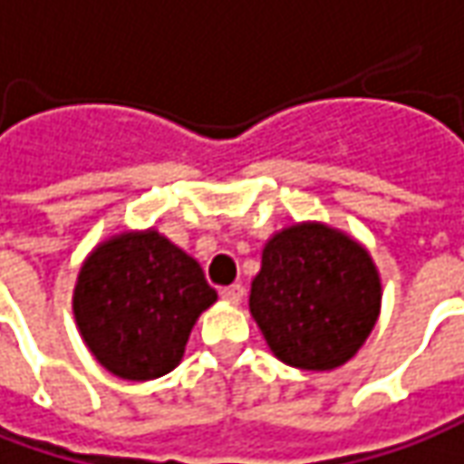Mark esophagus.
<instances>
[{
  "label": "esophagus",
  "mask_w": 464,
  "mask_h": 464,
  "mask_svg": "<svg viewBox=\"0 0 464 464\" xmlns=\"http://www.w3.org/2000/svg\"><path fill=\"white\" fill-rule=\"evenodd\" d=\"M244 285H228V287H223L220 290V297L223 300H228V303H241V297H244Z\"/></svg>",
  "instance_id": "1"
}]
</instances>
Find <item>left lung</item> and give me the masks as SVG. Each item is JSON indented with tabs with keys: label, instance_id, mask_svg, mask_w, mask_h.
<instances>
[{
	"label": "left lung",
	"instance_id": "obj_1",
	"mask_svg": "<svg viewBox=\"0 0 464 464\" xmlns=\"http://www.w3.org/2000/svg\"><path fill=\"white\" fill-rule=\"evenodd\" d=\"M248 308L290 367L334 370L357 354L380 313V277L349 236L318 226L277 233L251 282Z\"/></svg>",
	"mask_w": 464,
	"mask_h": 464
}]
</instances>
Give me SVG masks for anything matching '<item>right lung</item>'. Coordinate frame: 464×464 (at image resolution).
I'll list each match as a JSON object with an SVG mask.
<instances>
[{
  "mask_svg": "<svg viewBox=\"0 0 464 464\" xmlns=\"http://www.w3.org/2000/svg\"><path fill=\"white\" fill-rule=\"evenodd\" d=\"M216 290L192 256L156 231L122 233L92 251L73 315L92 354L122 380L171 372Z\"/></svg>",
  "mask_w": 464,
  "mask_h": 464,
  "instance_id": "add662e5",
  "label": "right lung"
}]
</instances>
